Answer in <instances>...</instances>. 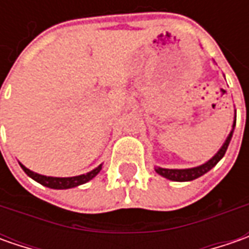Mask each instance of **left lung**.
Listing matches in <instances>:
<instances>
[{
	"label": "left lung",
	"mask_w": 249,
	"mask_h": 249,
	"mask_svg": "<svg viewBox=\"0 0 249 249\" xmlns=\"http://www.w3.org/2000/svg\"><path fill=\"white\" fill-rule=\"evenodd\" d=\"M234 127H235V119L234 122H233V129H231V131H230L229 137H227L225 142H223L222 148L216 152L215 157H212V158L209 159L208 162L202 163L201 166L190 167V169H165V167H155V172H157L158 175H160L162 177L172 180V181H191V180H194V178H198V177H201L202 175H205L206 172H209V170L215 166L216 163H217L220 159L225 157L226 151H227V147H229V144H230V140H231V137H233Z\"/></svg>",
	"instance_id": "left-lung-1"
}]
</instances>
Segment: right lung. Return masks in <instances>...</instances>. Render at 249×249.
Listing matches in <instances>:
<instances>
[{"mask_svg": "<svg viewBox=\"0 0 249 249\" xmlns=\"http://www.w3.org/2000/svg\"><path fill=\"white\" fill-rule=\"evenodd\" d=\"M20 167L24 170V173L29 177H32L33 180H36L37 183L43 184L45 187H50V188H55V190H66V188H73V187L82 186L84 183L90 181L92 177H95L100 170L102 169V165L98 167L92 169L91 172L86 173V175H80V176H73V177H51V176H43V175H38V173H34L30 169H27L23 166L22 163H19Z\"/></svg>", "mask_w": 249, "mask_h": 249, "instance_id": "obj_1", "label": "right lung"}]
</instances>
